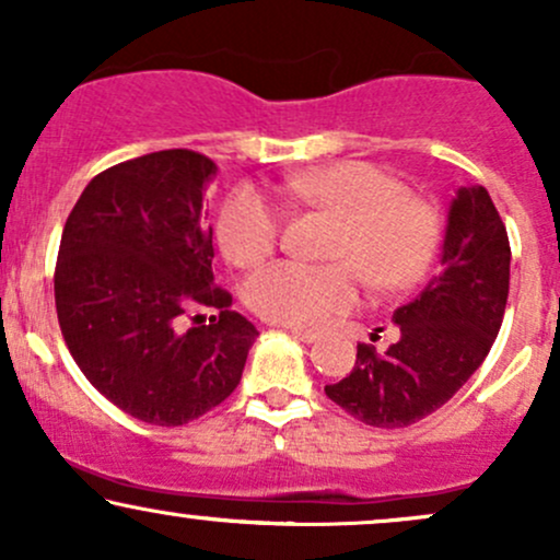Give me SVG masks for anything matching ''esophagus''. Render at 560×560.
Returning a JSON list of instances; mask_svg holds the SVG:
<instances>
[{"instance_id":"esophagus-1","label":"esophagus","mask_w":560,"mask_h":560,"mask_svg":"<svg viewBox=\"0 0 560 560\" xmlns=\"http://www.w3.org/2000/svg\"><path fill=\"white\" fill-rule=\"evenodd\" d=\"M284 329L292 334L294 339H302V342H316L318 339V331H313V329H300V326H287V324H284Z\"/></svg>"}]
</instances>
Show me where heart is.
<instances>
[{
	"instance_id": "heart-1",
	"label": "heart",
	"mask_w": 560,
	"mask_h": 560,
	"mask_svg": "<svg viewBox=\"0 0 560 560\" xmlns=\"http://www.w3.org/2000/svg\"><path fill=\"white\" fill-rule=\"evenodd\" d=\"M294 208L318 210L337 221L326 258L279 260L253 273L244 298L258 316L287 326H320L361 300L363 276L382 292L405 289L427 273L440 218L408 195L395 173L365 160H342L289 176L279 186ZM284 213L255 186H236L218 210L215 234L223 255L240 268L258 266L281 244Z\"/></svg>"
}]
</instances>
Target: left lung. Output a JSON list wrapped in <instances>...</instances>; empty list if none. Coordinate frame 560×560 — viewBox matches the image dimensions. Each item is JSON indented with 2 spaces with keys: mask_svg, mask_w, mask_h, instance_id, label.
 Wrapping results in <instances>:
<instances>
[{
  "mask_svg": "<svg viewBox=\"0 0 560 560\" xmlns=\"http://www.w3.org/2000/svg\"><path fill=\"white\" fill-rule=\"evenodd\" d=\"M511 244L485 186H464L447 213L436 276L392 320L400 339L376 352L358 345V361L326 397L352 419L400 429L427 419L471 378L505 316Z\"/></svg>",
  "mask_w": 560,
  "mask_h": 560,
  "instance_id": "left-lung-1",
  "label": "left lung"
}]
</instances>
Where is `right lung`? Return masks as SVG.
Wrapping results in <instances>:
<instances>
[{
  "label": "right lung",
  "instance_id": "obj_1",
  "mask_svg": "<svg viewBox=\"0 0 560 560\" xmlns=\"http://www.w3.org/2000/svg\"><path fill=\"white\" fill-rule=\"evenodd\" d=\"M210 158L163 150L96 173L62 229L55 307L100 395L133 419L182 427L240 384L258 329L215 284L202 218ZM217 311L208 325L190 313ZM196 324L180 329L183 316Z\"/></svg>",
  "mask_w": 560,
  "mask_h": 560
}]
</instances>
